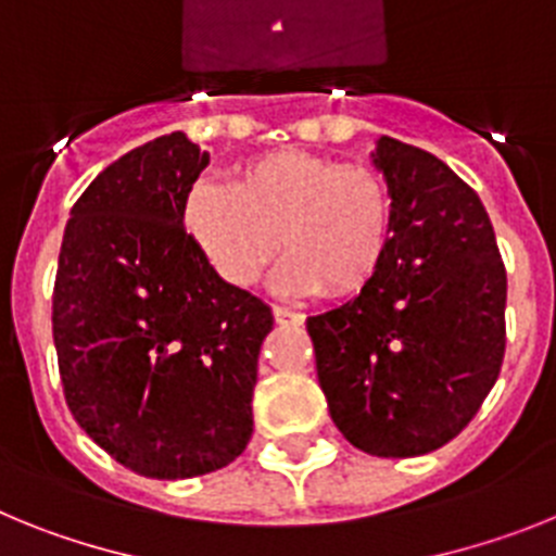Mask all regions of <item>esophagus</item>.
<instances>
[{"instance_id": "34e87169", "label": "esophagus", "mask_w": 556, "mask_h": 556, "mask_svg": "<svg viewBox=\"0 0 556 556\" xmlns=\"http://www.w3.org/2000/svg\"><path fill=\"white\" fill-rule=\"evenodd\" d=\"M274 321H277V325H302V321H305V313L277 305L274 307Z\"/></svg>"}]
</instances>
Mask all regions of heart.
<instances>
[{
	"mask_svg": "<svg viewBox=\"0 0 556 556\" xmlns=\"http://www.w3.org/2000/svg\"><path fill=\"white\" fill-rule=\"evenodd\" d=\"M185 226L231 288L257 282L282 243L291 254L277 271L279 291L355 296L383 268L394 198L375 167L277 151L240 164L229 185L198 181Z\"/></svg>",
	"mask_w": 556,
	"mask_h": 556,
	"instance_id": "b5f03b06",
	"label": "heart"
}]
</instances>
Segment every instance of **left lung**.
Returning <instances> with one entry per match:
<instances>
[{
	"label": "left lung",
	"instance_id": "1",
	"mask_svg": "<svg viewBox=\"0 0 556 556\" xmlns=\"http://www.w3.org/2000/svg\"><path fill=\"white\" fill-rule=\"evenodd\" d=\"M375 164L394 198L383 268L307 332L346 442L422 456L465 431L498 380L506 268L484 204L442 159L383 137Z\"/></svg>",
	"mask_w": 556,
	"mask_h": 556
}]
</instances>
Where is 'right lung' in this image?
<instances>
[{
  "mask_svg": "<svg viewBox=\"0 0 556 556\" xmlns=\"http://www.w3.org/2000/svg\"><path fill=\"white\" fill-rule=\"evenodd\" d=\"M206 162L181 131L128 151L77 198L58 254L52 338L66 405L148 479L204 476L245 451L274 325L181 224Z\"/></svg>",
  "mask_w": 556,
  "mask_h": 556,
  "instance_id": "1",
  "label": "right lung"
}]
</instances>
